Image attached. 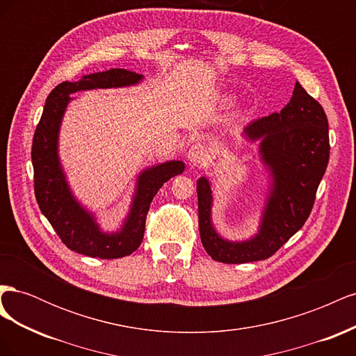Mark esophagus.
Instances as JSON below:
<instances>
[{
    "label": "esophagus",
    "instance_id": "34e87169",
    "mask_svg": "<svg viewBox=\"0 0 356 356\" xmlns=\"http://www.w3.org/2000/svg\"><path fill=\"white\" fill-rule=\"evenodd\" d=\"M190 165L197 166V165H204L209 160L211 154H209V147L204 145L202 143H197L195 145H191V148L188 149L187 153Z\"/></svg>",
    "mask_w": 356,
    "mask_h": 356
}]
</instances>
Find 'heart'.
Instances as JSON below:
<instances>
[{"label": "heart", "mask_w": 356, "mask_h": 356, "mask_svg": "<svg viewBox=\"0 0 356 356\" xmlns=\"http://www.w3.org/2000/svg\"><path fill=\"white\" fill-rule=\"evenodd\" d=\"M232 101V98H229V96H227V98H224V102H230Z\"/></svg>", "instance_id": "1"}]
</instances>
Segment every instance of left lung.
Segmentation results:
<instances>
[{
  "label": "left lung",
  "mask_w": 356,
  "mask_h": 356,
  "mask_svg": "<svg viewBox=\"0 0 356 356\" xmlns=\"http://www.w3.org/2000/svg\"><path fill=\"white\" fill-rule=\"evenodd\" d=\"M242 136L258 144L261 172L267 178L260 222L251 238L230 241L215 229L211 182L207 177L197 179L202 245L212 260L225 264L266 260L303 227L330 159L324 108L298 81L281 113L250 123Z\"/></svg>",
  "instance_id": "8db88e82"
}]
</instances>
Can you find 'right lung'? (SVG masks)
Segmentation results:
<instances>
[{"mask_svg":"<svg viewBox=\"0 0 356 356\" xmlns=\"http://www.w3.org/2000/svg\"><path fill=\"white\" fill-rule=\"evenodd\" d=\"M144 75L113 68L83 75L79 81H63L47 96L32 141L35 197L62 242L71 251L102 260L131 255L144 239L149 203L166 181L184 172L181 160H168L139 172L127 213L115 230H105L96 213L77 199L59 156V134L72 93L95 89H118L141 84Z\"/></svg>","mask_w":356,"mask_h":356,"instance_id":"1","label":"right lung"}]
</instances>
